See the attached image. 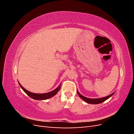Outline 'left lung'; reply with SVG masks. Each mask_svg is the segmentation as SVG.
<instances>
[{
	"instance_id": "left-lung-1",
	"label": "left lung",
	"mask_w": 134,
	"mask_h": 134,
	"mask_svg": "<svg viewBox=\"0 0 134 134\" xmlns=\"http://www.w3.org/2000/svg\"><path fill=\"white\" fill-rule=\"evenodd\" d=\"M77 93H78V94L79 95V96L80 97V98L81 99H82L83 100H84L85 102L88 103H90V104H99L100 103H102L104 101H105L106 100L108 99L109 98H110V97L113 95L114 94V93H112L111 94L109 95L107 97H103V98H94V99H92V98H87V97H84L83 96H82V94H80V93H79V92L77 91Z\"/></svg>"
}]
</instances>
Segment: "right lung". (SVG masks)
<instances>
[{"label": "right lung", "mask_w": 134, "mask_h": 134, "mask_svg": "<svg viewBox=\"0 0 134 134\" xmlns=\"http://www.w3.org/2000/svg\"><path fill=\"white\" fill-rule=\"evenodd\" d=\"M18 83L19 84L20 87H21V88L23 90V91L25 92L28 96L30 97L31 98L36 100H44V99H47L48 98H50L52 97H53L57 94V93L60 91L61 88V84H60L58 86V87H57L55 90H54V91H52L51 92L46 93H34L26 90L25 88H24L21 86V84L19 83V82H18Z\"/></svg>", "instance_id": "1"}]
</instances>
